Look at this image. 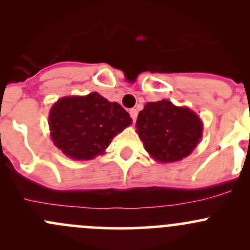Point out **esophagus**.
Segmentation results:
<instances>
[{
    "label": "esophagus",
    "mask_w": 250,
    "mask_h": 250,
    "mask_svg": "<svg viewBox=\"0 0 250 250\" xmlns=\"http://www.w3.org/2000/svg\"><path fill=\"white\" fill-rule=\"evenodd\" d=\"M129 115H130V117H132L133 122H135V120H137V117H138L137 109H130L129 110Z\"/></svg>",
    "instance_id": "esophagus-1"
}]
</instances>
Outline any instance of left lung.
I'll return each instance as SVG.
<instances>
[{
  "label": "left lung",
  "instance_id": "left-lung-1",
  "mask_svg": "<svg viewBox=\"0 0 250 250\" xmlns=\"http://www.w3.org/2000/svg\"><path fill=\"white\" fill-rule=\"evenodd\" d=\"M137 133L156 162L173 163L191 155L203 135L200 116L167 99L147 103L138 115Z\"/></svg>",
  "mask_w": 250,
  "mask_h": 250
}]
</instances>
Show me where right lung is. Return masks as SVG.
<instances>
[{
    "mask_svg": "<svg viewBox=\"0 0 250 250\" xmlns=\"http://www.w3.org/2000/svg\"><path fill=\"white\" fill-rule=\"evenodd\" d=\"M50 139L67 157L94 160L104 155L111 140L132 125V118L120 104L97 92L58 99L48 115Z\"/></svg>",
    "mask_w": 250,
    "mask_h": 250,
    "instance_id": "1",
    "label": "right lung"
}]
</instances>
